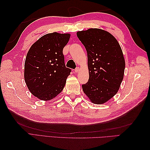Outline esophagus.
<instances>
[{"label": "esophagus", "mask_w": 150, "mask_h": 150, "mask_svg": "<svg viewBox=\"0 0 150 150\" xmlns=\"http://www.w3.org/2000/svg\"><path fill=\"white\" fill-rule=\"evenodd\" d=\"M79 70H80V69H79V67H77V68H76L74 69V71H75V73H77V72H79Z\"/></svg>", "instance_id": "obj_1"}]
</instances>
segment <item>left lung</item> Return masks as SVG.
<instances>
[{"instance_id":"8db88e82","label":"left lung","mask_w":150,"mask_h":150,"mask_svg":"<svg viewBox=\"0 0 150 150\" xmlns=\"http://www.w3.org/2000/svg\"><path fill=\"white\" fill-rule=\"evenodd\" d=\"M88 55L89 79L82 85L91 103L104 104L115 95L124 77L125 60L117 39L103 30L78 31Z\"/></svg>"}]
</instances>
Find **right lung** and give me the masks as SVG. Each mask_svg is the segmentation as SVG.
Returning <instances> with one entry per match:
<instances>
[{"label":"right lung","mask_w":150,"mask_h":150,"mask_svg":"<svg viewBox=\"0 0 150 150\" xmlns=\"http://www.w3.org/2000/svg\"><path fill=\"white\" fill-rule=\"evenodd\" d=\"M70 34L57 32L41 37L31 46L24 64L25 82L42 100L55 98L63 90L71 69L66 68L63 48Z\"/></svg>","instance_id":"add662e5"}]
</instances>
